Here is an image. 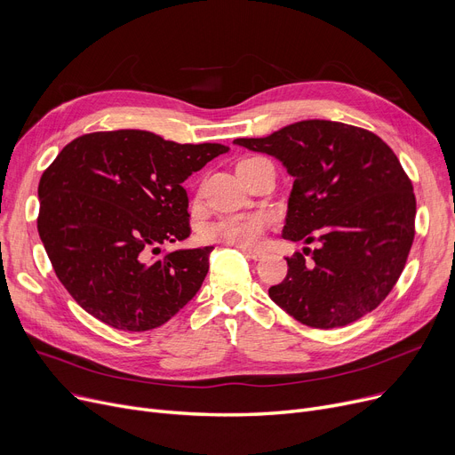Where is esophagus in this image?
<instances>
[{
    "instance_id": "1",
    "label": "esophagus",
    "mask_w": 455,
    "mask_h": 455,
    "mask_svg": "<svg viewBox=\"0 0 455 455\" xmlns=\"http://www.w3.org/2000/svg\"><path fill=\"white\" fill-rule=\"evenodd\" d=\"M242 252H243L247 258H251V259H261V258L266 256L264 251H254V249H242Z\"/></svg>"
}]
</instances>
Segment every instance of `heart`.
Instances as JSON below:
<instances>
[{
	"label": "heart",
	"mask_w": 455,
	"mask_h": 455,
	"mask_svg": "<svg viewBox=\"0 0 455 455\" xmlns=\"http://www.w3.org/2000/svg\"><path fill=\"white\" fill-rule=\"evenodd\" d=\"M269 225V215L259 212L223 215V218L208 223L203 228V237L206 242H221L240 249H254L264 242Z\"/></svg>",
	"instance_id": "obj_1"
}]
</instances>
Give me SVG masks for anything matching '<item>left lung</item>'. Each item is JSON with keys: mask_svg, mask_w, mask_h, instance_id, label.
<instances>
[{"mask_svg": "<svg viewBox=\"0 0 455 455\" xmlns=\"http://www.w3.org/2000/svg\"><path fill=\"white\" fill-rule=\"evenodd\" d=\"M235 146L278 158L295 179L283 240L319 242L288 259L269 297L312 328L347 326L372 312L403 271L415 237L413 184L374 132L306 119Z\"/></svg>", "mask_w": 455, "mask_h": 455, "instance_id": "left-lung-1", "label": "left lung"}]
</instances>
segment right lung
<instances>
[{
    "instance_id": "obj_1",
    "label": "right lung",
    "mask_w": 455,
    "mask_h": 455,
    "mask_svg": "<svg viewBox=\"0 0 455 455\" xmlns=\"http://www.w3.org/2000/svg\"><path fill=\"white\" fill-rule=\"evenodd\" d=\"M221 143H175L148 131L76 138L38 184V234L68 293L101 323L146 331L196 297L213 247L153 258L189 235L182 182Z\"/></svg>"
}]
</instances>
